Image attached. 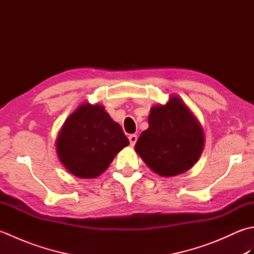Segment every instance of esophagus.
<instances>
[{
    "instance_id": "1",
    "label": "esophagus",
    "mask_w": 254,
    "mask_h": 254,
    "mask_svg": "<svg viewBox=\"0 0 254 254\" xmlns=\"http://www.w3.org/2000/svg\"><path fill=\"white\" fill-rule=\"evenodd\" d=\"M128 141H130L131 146H134L137 141V135H135V134H131V135L128 136Z\"/></svg>"
}]
</instances>
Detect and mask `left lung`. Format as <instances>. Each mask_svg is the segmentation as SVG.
Listing matches in <instances>:
<instances>
[{
  "mask_svg": "<svg viewBox=\"0 0 254 254\" xmlns=\"http://www.w3.org/2000/svg\"><path fill=\"white\" fill-rule=\"evenodd\" d=\"M148 124L137 139L135 150L154 172L172 177L196 163L204 146L203 130L179 98L172 97L165 106H154Z\"/></svg>",
  "mask_w": 254,
  "mask_h": 254,
  "instance_id": "obj_1",
  "label": "left lung"
}]
</instances>
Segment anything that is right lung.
<instances>
[{"mask_svg":"<svg viewBox=\"0 0 254 254\" xmlns=\"http://www.w3.org/2000/svg\"><path fill=\"white\" fill-rule=\"evenodd\" d=\"M128 144L120 124L112 120L104 107L85 104L64 123L57 150L69 172L91 179L101 175Z\"/></svg>","mask_w":254,"mask_h":254,"instance_id":"add662e5","label":"right lung"}]
</instances>
